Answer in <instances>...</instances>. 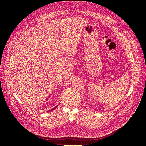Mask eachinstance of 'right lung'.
Listing matches in <instances>:
<instances>
[{
	"instance_id": "obj_1",
	"label": "right lung",
	"mask_w": 146,
	"mask_h": 146,
	"mask_svg": "<svg viewBox=\"0 0 146 146\" xmlns=\"http://www.w3.org/2000/svg\"><path fill=\"white\" fill-rule=\"evenodd\" d=\"M56 107H57V106H56ZM56 107H54V108H53V109H52V110H48V111H52V110H54V109H55L56 108Z\"/></svg>"
}]
</instances>
